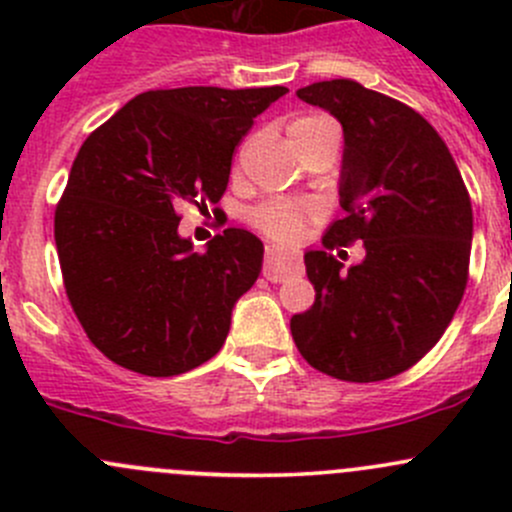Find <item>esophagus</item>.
<instances>
[{
  "mask_svg": "<svg viewBox=\"0 0 512 512\" xmlns=\"http://www.w3.org/2000/svg\"><path fill=\"white\" fill-rule=\"evenodd\" d=\"M299 265L297 260H289V257L280 255L277 250H267L265 255V270H262V275L267 277L270 282H282L285 277L292 275V272H297Z\"/></svg>",
  "mask_w": 512,
  "mask_h": 512,
  "instance_id": "obj_1",
  "label": "esophagus"
}]
</instances>
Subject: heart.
I'll list each match as a JSON object with an SVG mask.
<instances>
[{"instance_id": "1", "label": "heart", "mask_w": 512, "mask_h": 512, "mask_svg": "<svg viewBox=\"0 0 512 512\" xmlns=\"http://www.w3.org/2000/svg\"><path fill=\"white\" fill-rule=\"evenodd\" d=\"M319 131H337V123L322 113H304L289 123V136L292 141L304 136H312ZM314 215V208L299 203H285V200H275V203H262L257 205L250 213V223L275 242H297L302 237L304 227H307L309 218Z\"/></svg>"}]
</instances>
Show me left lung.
Here are the masks:
<instances>
[{
	"instance_id": "1",
	"label": "left lung",
	"mask_w": 512,
	"mask_h": 512,
	"mask_svg": "<svg viewBox=\"0 0 512 512\" xmlns=\"http://www.w3.org/2000/svg\"><path fill=\"white\" fill-rule=\"evenodd\" d=\"M344 128L339 205L324 250L304 255L314 304L289 329L322 374L354 384L411 369L436 347L468 285L473 210L456 160L436 128L406 103L332 79L297 91ZM365 242L341 272L327 249Z\"/></svg>"
}]
</instances>
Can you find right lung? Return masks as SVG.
Returning <instances> with one entry per match:
<instances>
[{"instance_id": "1", "label": "right lung", "mask_w": 512, "mask_h": 512, "mask_svg": "<svg viewBox=\"0 0 512 512\" xmlns=\"http://www.w3.org/2000/svg\"><path fill=\"white\" fill-rule=\"evenodd\" d=\"M285 94V86L146 91L79 148L54 213L56 250L71 309L113 364L175 376L220 352L265 247L227 227L193 252L178 235L180 208L208 213L223 198L235 146Z\"/></svg>"}]
</instances>
